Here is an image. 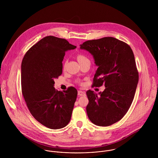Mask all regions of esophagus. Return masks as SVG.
I'll use <instances>...</instances> for the list:
<instances>
[{
    "mask_svg": "<svg viewBox=\"0 0 158 158\" xmlns=\"http://www.w3.org/2000/svg\"><path fill=\"white\" fill-rule=\"evenodd\" d=\"M78 95L79 96H85L86 95L85 92H83V91H81V90H78Z\"/></svg>",
    "mask_w": 158,
    "mask_h": 158,
    "instance_id": "1",
    "label": "esophagus"
}]
</instances>
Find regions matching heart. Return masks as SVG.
Segmentation results:
<instances>
[{
	"instance_id": "1",
	"label": "heart",
	"mask_w": 158,
	"mask_h": 158,
	"mask_svg": "<svg viewBox=\"0 0 158 158\" xmlns=\"http://www.w3.org/2000/svg\"><path fill=\"white\" fill-rule=\"evenodd\" d=\"M77 60L80 63H81V62H83V61H87V60H89L88 58L84 55L83 54H79L78 56H77Z\"/></svg>"
}]
</instances>
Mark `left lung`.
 Here are the masks:
<instances>
[{
	"instance_id": "8db88e82",
	"label": "left lung",
	"mask_w": 158,
	"mask_h": 158,
	"mask_svg": "<svg viewBox=\"0 0 158 158\" xmlns=\"http://www.w3.org/2000/svg\"><path fill=\"white\" fill-rule=\"evenodd\" d=\"M80 48L90 53L98 67L93 86H105L98 94L86 92L88 116L96 125H111L127 113L135 95L139 73L133 50L127 43L113 37L87 41Z\"/></svg>"
}]
</instances>
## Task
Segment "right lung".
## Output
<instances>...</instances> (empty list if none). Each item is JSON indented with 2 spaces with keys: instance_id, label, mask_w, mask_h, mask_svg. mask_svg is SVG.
Masks as SVG:
<instances>
[{
  "instance_id": "1",
  "label": "right lung",
  "mask_w": 158,
  "mask_h": 158,
  "mask_svg": "<svg viewBox=\"0 0 158 158\" xmlns=\"http://www.w3.org/2000/svg\"><path fill=\"white\" fill-rule=\"evenodd\" d=\"M76 47L64 39L48 36L33 45L23 58V98L33 117L50 129L65 127L71 118L77 90L73 87L56 90L54 80L62 74L65 52Z\"/></svg>"
}]
</instances>
